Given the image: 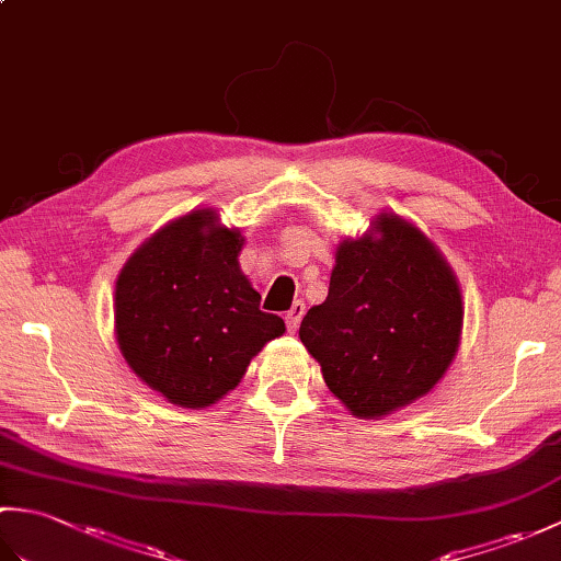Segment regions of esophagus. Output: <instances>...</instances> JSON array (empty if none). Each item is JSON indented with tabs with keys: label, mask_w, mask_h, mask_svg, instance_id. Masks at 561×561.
<instances>
[{
	"label": "esophagus",
	"mask_w": 561,
	"mask_h": 561,
	"mask_svg": "<svg viewBox=\"0 0 561 561\" xmlns=\"http://www.w3.org/2000/svg\"><path fill=\"white\" fill-rule=\"evenodd\" d=\"M304 313H306V304H304V301H296V304L289 308V313L284 316V323H287V330H289V332L299 330Z\"/></svg>",
	"instance_id": "34e87169"
}]
</instances>
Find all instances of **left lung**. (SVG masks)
I'll return each mask as SVG.
<instances>
[{"instance_id":"obj_1","label":"left lung","mask_w":561,"mask_h":561,"mask_svg":"<svg viewBox=\"0 0 561 561\" xmlns=\"http://www.w3.org/2000/svg\"><path fill=\"white\" fill-rule=\"evenodd\" d=\"M376 231L337 248L328 299L299 330L328 388L368 420L426 396L462 328L458 282L434 243L392 214Z\"/></svg>"}]
</instances>
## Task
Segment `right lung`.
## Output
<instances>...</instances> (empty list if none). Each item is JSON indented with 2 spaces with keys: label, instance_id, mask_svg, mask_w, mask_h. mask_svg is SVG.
<instances>
[{
  "label": "right lung",
  "instance_id": "1",
  "mask_svg": "<svg viewBox=\"0 0 561 561\" xmlns=\"http://www.w3.org/2000/svg\"><path fill=\"white\" fill-rule=\"evenodd\" d=\"M243 236L199 209L163 226L115 284V335L129 368L181 408H209L238 386L250 359L284 332L260 311L238 267Z\"/></svg>",
  "mask_w": 561,
  "mask_h": 561
}]
</instances>
